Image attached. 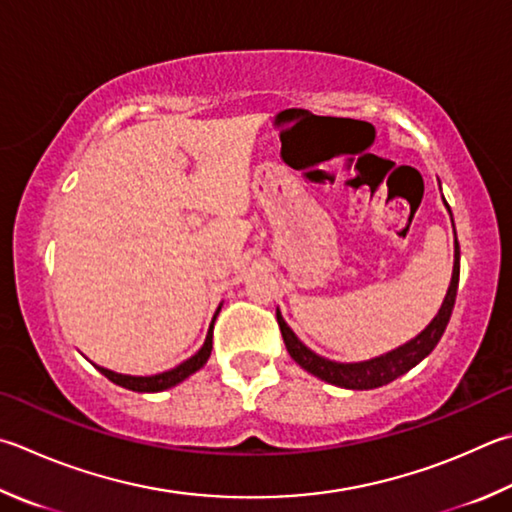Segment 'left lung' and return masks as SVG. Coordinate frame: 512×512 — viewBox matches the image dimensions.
I'll use <instances>...</instances> for the list:
<instances>
[{
  "instance_id": "left-lung-1",
  "label": "left lung",
  "mask_w": 512,
  "mask_h": 512,
  "mask_svg": "<svg viewBox=\"0 0 512 512\" xmlns=\"http://www.w3.org/2000/svg\"><path fill=\"white\" fill-rule=\"evenodd\" d=\"M445 201V199H443ZM445 208L450 210L448 203ZM452 217V212H450ZM454 226V221H452ZM457 288H459V241L457 232H454V266H452V280L448 286V293L443 297V304L439 313L434 315L432 322L418 333L416 338L407 340L405 345L396 347L392 351L383 353V356L360 360V362H336L329 358H322L318 353L311 351L304 342L295 336L293 329L284 322L280 309H277V324H280L282 338L286 351L291 353V358L309 374L318 376L324 383H331L336 387L345 389H376L387 383H392L398 376H403L416 367L425 356H430L432 349L439 345L445 327H448L450 315L454 309V300H457Z\"/></svg>"
}]
</instances>
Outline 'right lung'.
<instances>
[{
  "label": "right lung",
  "instance_id": "obj_1",
  "mask_svg": "<svg viewBox=\"0 0 512 512\" xmlns=\"http://www.w3.org/2000/svg\"><path fill=\"white\" fill-rule=\"evenodd\" d=\"M221 311V306L217 309V313ZM215 313V318H217ZM215 318H212V324L208 329V336L206 342H203V347L194 353L192 358L183 360L181 365H176L174 369H167L161 371V374H154V376H129V374H118V371H111L105 367H98L102 376H107L111 383H116L125 389H132V392H141V394H150V392H163V389H170L174 385L183 383L185 378L192 376L194 371H199L203 365H206L208 358H210V351H212V327H215Z\"/></svg>",
  "mask_w": 512,
  "mask_h": 512
}]
</instances>
